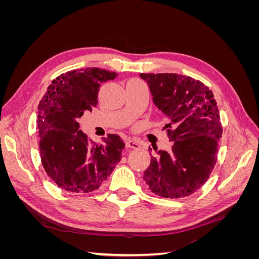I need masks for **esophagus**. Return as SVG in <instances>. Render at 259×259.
Here are the masks:
<instances>
[{
    "mask_svg": "<svg viewBox=\"0 0 259 259\" xmlns=\"http://www.w3.org/2000/svg\"><path fill=\"white\" fill-rule=\"evenodd\" d=\"M125 146H126V148H131V149H137L140 147V144L138 142H136V140L134 139H126L125 140Z\"/></svg>",
    "mask_w": 259,
    "mask_h": 259,
    "instance_id": "34e87169",
    "label": "esophagus"
}]
</instances>
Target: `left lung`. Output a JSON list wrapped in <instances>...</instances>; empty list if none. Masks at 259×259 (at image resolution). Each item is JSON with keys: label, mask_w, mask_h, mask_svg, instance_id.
<instances>
[{"label": "left lung", "mask_w": 259, "mask_h": 259, "mask_svg": "<svg viewBox=\"0 0 259 259\" xmlns=\"http://www.w3.org/2000/svg\"><path fill=\"white\" fill-rule=\"evenodd\" d=\"M154 105L165 115L169 152L151 156L144 180L153 193L179 199L205 184L217 161L223 127L214 95L207 86L177 73H140ZM151 150V149H149Z\"/></svg>", "instance_id": "8db88e82"}]
</instances>
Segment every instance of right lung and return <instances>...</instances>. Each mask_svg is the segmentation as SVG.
Here are the masks:
<instances>
[{
	"instance_id": "right-lung-1",
	"label": "right lung",
	"mask_w": 259,
	"mask_h": 259,
	"mask_svg": "<svg viewBox=\"0 0 259 259\" xmlns=\"http://www.w3.org/2000/svg\"><path fill=\"white\" fill-rule=\"evenodd\" d=\"M117 73L99 68L71 70L55 79L38 104L42 165L53 182L72 193H89L104 184L121 160L125 144L109 134L96 144L79 130V119L97 106L100 84Z\"/></svg>"
}]
</instances>
